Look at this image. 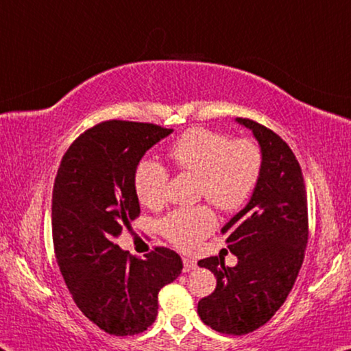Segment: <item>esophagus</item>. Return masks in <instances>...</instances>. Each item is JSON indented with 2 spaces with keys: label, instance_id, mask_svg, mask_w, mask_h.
I'll return each mask as SVG.
<instances>
[{
  "label": "esophagus",
  "instance_id": "obj_1",
  "mask_svg": "<svg viewBox=\"0 0 351 351\" xmlns=\"http://www.w3.org/2000/svg\"><path fill=\"white\" fill-rule=\"evenodd\" d=\"M182 263H184V268H182V269H184V273H189V271L197 268V261L193 258L184 257V258H182Z\"/></svg>",
  "mask_w": 351,
  "mask_h": 351
}]
</instances>
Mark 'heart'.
<instances>
[{
  "instance_id": "obj_1",
  "label": "heart",
  "mask_w": 351,
  "mask_h": 351,
  "mask_svg": "<svg viewBox=\"0 0 351 351\" xmlns=\"http://www.w3.org/2000/svg\"><path fill=\"white\" fill-rule=\"evenodd\" d=\"M169 158L178 170L197 176L198 195L223 213L241 209L258 184L263 154L254 138H233L205 128L186 130L171 145ZM170 173L159 162L143 159L135 167L134 189L145 206L158 208L167 198ZM216 227L206 205L176 208L160 221V232L176 247L192 250Z\"/></svg>"
}]
</instances>
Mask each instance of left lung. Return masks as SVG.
Wrapping results in <instances>:
<instances>
[{
  "instance_id": "1",
  "label": "left lung",
  "mask_w": 351,
  "mask_h": 351,
  "mask_svg": "<svg viewBox=\"0 0 351 351\" xmlns=\"http://www.w3.org/2000/svg\"><path fill=\"white\" fill-rule=\"evenodd\" d=\"M237 121L252 130L263 154L250 202L222 228L238 265L230 268L219 257L198 261L217 280L216 290L198 301V315L214 331L230 336L255 331L280 309L309 239L306 186L296 156L266 125L249 118Z\"/></svg>"
}]
</instances>
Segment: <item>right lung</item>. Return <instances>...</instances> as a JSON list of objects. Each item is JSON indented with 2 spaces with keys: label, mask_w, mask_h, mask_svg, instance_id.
Masks as SVG:
<instances>
[{
  "label": "right lung",
  "mask_w": 351,
  "mask_h": 351,
  "mask_svg": "<svg viewBox=\"0 0 351 351\" xmlns=\"http://www.w3.org/2000/svg\"><path fill=\"white\" fill-rule=\"evenodd\" d=\"M171 132L153 123L102 121L72 142L55 178L51 234L62 279L83 315L112 336L153 325L160 289L181 274L173 250L154 247L142 260L117 244L140 214L135 167Z\"/></svg>",
  "instance_id": "1"
}]
</instances>
